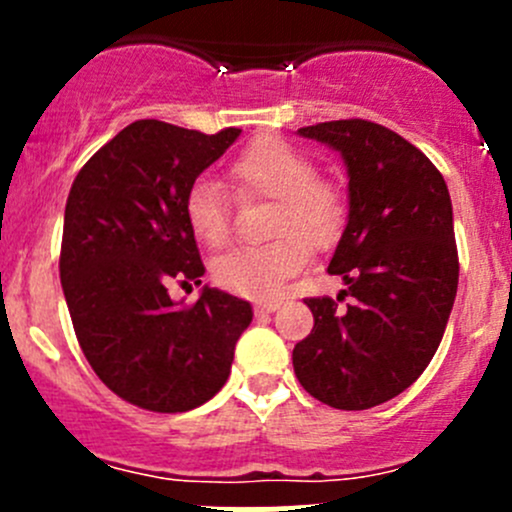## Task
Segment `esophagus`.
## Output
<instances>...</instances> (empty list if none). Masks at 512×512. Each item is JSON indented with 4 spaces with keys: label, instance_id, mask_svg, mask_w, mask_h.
Wrapping results in <instances>:
<instances>
[{
    "label": "esophagus",
    "instance_id": "1",
    "mask_svg": "<svg viewBox=\"0 0 512 512\" xmlns=\"http://www.w3.org/2000/svg\"><path fill=\"white\" fill-rule=\"evenodd\" d=\"M280 299H260V302L255 304V312L257 314H270L275 312V309H280Z\"/></svg>",
    "mask_w": 512,
    "mask_h": 512
}]
</instances>
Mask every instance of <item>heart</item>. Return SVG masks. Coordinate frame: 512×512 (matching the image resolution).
Returning <instances> with one entry per match:
<instances>
[{
	"mask_svg": "<svg viewBox=\"0 0 512 512\" xmlns=\"http://www.w3.org/2000/svg\"><path fill=\"white\" fill-rule=\"evenodd\" d=\"M232 185L242 198L275 200L267 235L270 242L237 247L213 262L218 287L250 299L280 292L299 272L312 250H329L347 225V198L334 180L317 175V163L280 138H257L230 163ZM185 220L203 245L223 247L230 240V218L223 188L198 178L185 195Z\"/></svg>",
	"mask_w": 512,
	"mask_h": 512,
	"instance_id": "1",
	"label": "heart"
}]
</instances>
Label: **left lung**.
I'll list each match as a JSON object with an SVG mask.
<instances>
[{
	"label": "left lung",
	"mask_w": 512,
	"mask_h": 512,
	"mask_svg": "<svg viewBox=\"0 0 512 512\" xmlns=\"http://www.w3.org/2000/svg\"><path fill=\"white\" fill-rule=\"evenodd\" d=\"M299 136L347 163L349 218L329 275L352 304L304 299L314 327L294 347V374L322 404L364 411L409 389L446 332L458 289L451 195L436 165L379 123L327 121Z\"/></svg>",
	"instance_id": "1"
}]
</instances>
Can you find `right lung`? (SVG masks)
I'll use <instances>...</instances> for the list:
<instances>
[{
  "mask_svg": "<svg viewBox=\"0 0 512 512\" xmlns=\"http://www.w3.org/2000/svg\"><path fill=\"white\" fill-rule=\"evenodd\" d=\"M240 128L200 133L136 121L86 160L64 213L59 275L81 352L98 379L138 409L180 414L230 376L250 302L203 287L175 304L170 282L200 285L205 265L185 195Z\"/></svg>",
  "mask_w": 512,
  "mask_h": 512,
  "instance_id": "add662e5",
  "label": "right lung"
}]
</instances>
